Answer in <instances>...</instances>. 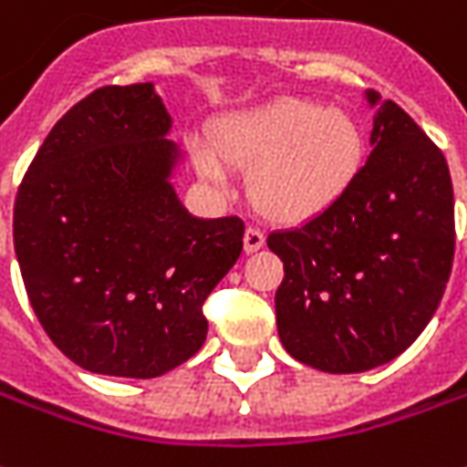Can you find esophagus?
<instances>
[{"mask_svg":"<svg viewBox=\"0 0 467 467\" xmlns=\"http://www.w3.org/2000/svg\"><path fill=\"white\" fill-rule=\"evenodd\" d=\"M243 243H245V253H255V250L265 245V234L260 233L258 227H247Z\"/></svg>","mask_w":467,"mask_h":467,"instance_id":"34e87169","label":"esophagus"}]
</instances>
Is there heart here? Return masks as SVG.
I'll return each mask as SVG.
<instances>
[{"label": "heart", "instance_id": "1", "mask_svg": "<svg viewBox=\"0 0 467 467\" xmlns=\"http://www.w3.org/2000/svg\"><path fill=\"white\" fill-rule=\"evenodd\" d=\"M214 144L193 148L199 173L227 189L233 168H250L255 207L278 222H304L337 204L358 179L366 135L353 114L319 101L278 99L227 117Z\"/></svg>", "mask_w": 467, "mask_h": 467}]
</instances>
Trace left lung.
Masks as SVG:
<instances>
[{"mask_svg": "<svg viewBox=\"0 0 467 467\" xmlns=\"http://www.w3.org/2000/svg\"><path fill=\"white\" fill-rule=\"evenodd\" d=\"M370 145L337 204L268 234L284 260L278 337L291 358L325 373H360L404 353L452 271L455 199L442 150L393 101L380 104Z\"/></svg>", "mask_w": 467, "mask_h": 467, "instance_id": "left-lung-1", "label": "left lung"}]
</instances>
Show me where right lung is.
<instances>
[{"label": "right lung", "mask_w": 467, "mask_h": 467, "mask_svg": "<svg viewBox=\"0 0 467 467\" xmlns=\"http://www.w3.org/2000/svg\"><path fill=\"white\" fill-rule=\"evenodd\" d=\"M168 130L153 84L97 88L50 130L15 199L35 317L91 373L155 379L199 353L202 306L243 253L240 217L196 220L179 202Z\"/></svg>", "instance_id": "obj_1"}]
</instances>
